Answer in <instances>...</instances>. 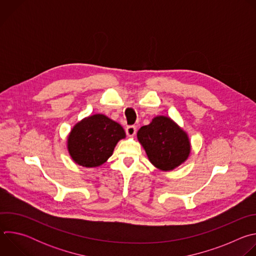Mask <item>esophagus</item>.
Wrapping results in <instances>:
<instances>
[{"label": "esophagus", "instance_id": "obj_1", "mask_svg": "<svg viewBox=\"0 0 256 256\" xmlns=\"http://www.w3.org/2000/svg\"><path fill=\"white\" fill-rule=\"evenodd\" d=\"M126 132L128 136H134L136 132V128L134 126H128L126 128Z\"/></svg>", "mask_w": 256, "mask_h": 256}]
</instances>
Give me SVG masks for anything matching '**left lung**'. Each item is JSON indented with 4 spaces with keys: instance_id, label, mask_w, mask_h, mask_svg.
Wrapping results in <instances>:
<instances>
[{
    "instance_id": "left-lung-1",
    "label": "left lung",
    "mask_w": 256,
    "mask_h": 256,
    "mask_svg": "<svg viewBox=\"0 0 256 256\" xmlns=\"http://www.w3.org/2000/svg\"><path fill=\"white\" fill-rule=\"evenodd\" d=\"M138 140L150 162L162 171H170L184 163L190 154L188 134L168 116H158L142 126Z\"/></svg>"
}]
</instances>
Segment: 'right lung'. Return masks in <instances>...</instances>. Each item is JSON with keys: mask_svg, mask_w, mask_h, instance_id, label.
I'll use <instances>...</instances> for the list:
<instances>
[{"mask_svg": "<svg viewBox=\"0 0 256 256\" xmlns=\"http://www.w3.org/2000/svg\"><path fill=\"white\" fill-rule=\"evenodd\" d=\"M126 138L122 126L104 114L85 118L68 136L70 156L80 166L97 167L107 161L116 144Z\"/></svg>", "mask_w": 256, "mask_h": 256, "instance_id": "1", "label": "right lung"}]
</instances>
